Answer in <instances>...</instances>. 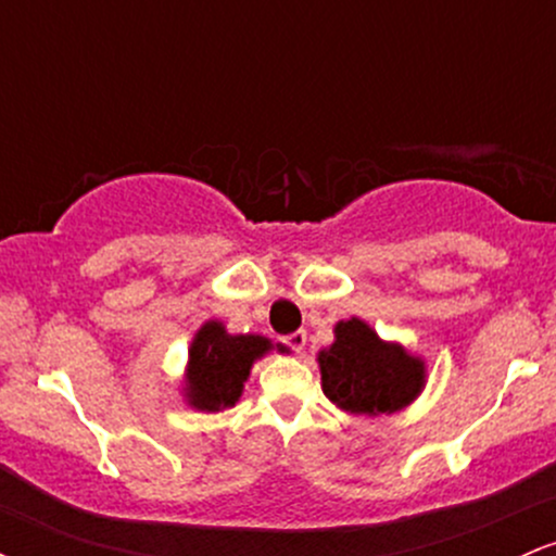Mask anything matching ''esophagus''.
Segmentation results:
<instances>
[{
    "instance_id": "1",
    "label": "esophagus",
    "mask_w": 556,
    "mask_h": 556,
    "mask_svg": "<svg viewBox=\"0 0 556 556\" xmlns=\"http://www.w3.org/2000/svg\"><path fill=\"white\" fill-rule=\"evenodd\" d=\"M282 342H285V344H290V348L295 350V353H303V348H305V331H303V329L292 331V334L282 337Z\"/></svg>"
}]
</instances>
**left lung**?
Segmentation results:
<instances>
[{
  "label": "left lung",
  "instance_id": "1",
  "mask_svg": "<svg viewBox=\"0 0 556 556\" xmlns=\"http://www.w3.org/2000/svg\"><path fill=\"white\" fill-rule=\"evenodd\" d=\"M321 389L350 416H392L426 389V361L402 342L381 340L376 329L353 316L334 324V342L316 355Z\"/></svg>",
  "mask_w": 556,
  "mask_h": 556
}]
</instances>
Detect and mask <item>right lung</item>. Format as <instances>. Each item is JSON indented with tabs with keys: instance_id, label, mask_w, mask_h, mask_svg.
Wrapping results in <instances>:
<instances>
[{
	"instance_id": "add662e5",
	"label": "right lung",
	"mask_w": 556,
	"mask_h": 556,
	"mask_svg": "<svg viewBox=\"0 0 556 556\" xmlns=\"http://www.w3.org/2000/svg\"><path fill=\"white\" fill-rule=\"evenodd\" d=\"M285 353L264 334H229L225 321L208 318L190 340L188 363L182 374V402L198 413H222L242 397L253 363L271 350Z\"/></svg>"
}]
</instances>
